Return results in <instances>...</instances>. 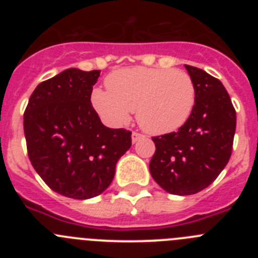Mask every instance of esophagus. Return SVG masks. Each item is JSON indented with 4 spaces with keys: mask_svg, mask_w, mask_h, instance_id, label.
I'll return each instance as SVG.
<instances>
[{
    "mask_svg": "<svg viewBox=\"0 0 258 258\" xmlns=\"http://www.w3.org/2000/svg\"><path fill=\"white\" fill-rule=\"evenodd\" d=\"M143 138H145V136H143V134L137 133V132H133V133H132V142L133 143H137L140 140H143Z\"/></svg>",
    "mask_w": 258,
    "mask_h": 258,
    "instance_id": "obj_1",
    "label": "esophagus"
}]
</instances>
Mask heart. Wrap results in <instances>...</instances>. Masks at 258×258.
I'll list each match as a JSON object with an SVG mask.
<instances>
[{"instance_id": "b5f03b06", "label": "heart", "mask_w": 258, "mask_h": 258, "mask_svg": "<svg viewBox=\"0 0 258 258\" xmlns=\"http://www.w3.org/2000/svg\"><path fill=\"white\" fill-rule=\"evenodd\" d=\"M108 90L94 89L92 103L113 125H124L137 109V120L151 134H168L186 124L197 102V88L187 72L172 68L117 70L106 80Z\"/></svg>"}]
</instances>
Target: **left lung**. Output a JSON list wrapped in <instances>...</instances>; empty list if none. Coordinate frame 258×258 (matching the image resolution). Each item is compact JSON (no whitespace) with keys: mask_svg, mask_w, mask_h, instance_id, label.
Masks as SVG:
<instances>
[{"mask_svg":"<svg viewBox=\"0 0 258 258\" xmlns=\"http://www.w3.org/2000/svg\"><path fill=\"white\" fill-rule=\"evenodd\" d=\"M197 88V102L186 124L177 132L154 137L156 151L150 173L173 195H192L208 187L229 163L236 112L220 80L184 64Z\"/></svg>","mask_w":258,"mask_h":258,"instance_id":"obj_1","label":"left lung"}]
</instances>
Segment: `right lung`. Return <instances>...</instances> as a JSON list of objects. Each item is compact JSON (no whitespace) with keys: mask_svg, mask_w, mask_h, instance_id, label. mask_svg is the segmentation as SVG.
<instances>
[{"mask_svg":"<svg viewBox=\"0 0 258 258\" xmlns=\"http://www.w3.org/2000/svg\"><path fill=\"white\" fill-rule=\"evenodd\" d=\"M101 71L68 68L38 84L24 112L32 165L52 191L72 199L101 195L132 133L102 124L90 97Z\"/></svg>","mask_w":258,"mask_h":258,"instance_id":"obj_1","label":"right lung"}]
</instances>
